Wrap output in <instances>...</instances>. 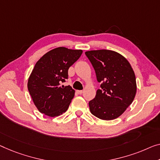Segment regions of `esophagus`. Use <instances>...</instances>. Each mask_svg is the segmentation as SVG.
Returning <instances> with one entry per match:
<instances>
[{
  "mask_svg": "<svg viewBox=\"0 0 160 160\" xmlns=\"http://www.w3.org/2000/svg\"><path fill=\"white\" fill-rule=\"evenodd\" d=\"M76 92H77L78 94L80 95V94L82 93V90H77V91H76Z\"/></svg>",
  "mask_w": 160,
  "mask_h": 160,
  "instance_id": "1",
  "label": "esophagus"
}]
</instances>
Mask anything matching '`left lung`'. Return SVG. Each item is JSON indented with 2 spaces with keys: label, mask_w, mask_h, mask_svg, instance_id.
Instances as JSON below:
<instances>
[{
  "label": "left lung",
  "mask_w": 160,
  "mask_h": 160,
  "mask_svg": "<svg viewBox=\"0 0 160 160\" xmlns=\"http://www.w3.org/2000/svg\"><path fill=\"white\" fill-rule=\"evenodd\" d=\"M85 55L101 83L95 98L89 102L90 112L102 120L118 118L132 104L137 92L132 66L124 57L111 50H92Z\"/></svg>",
  "instance_id": "1"
}]
</instances>
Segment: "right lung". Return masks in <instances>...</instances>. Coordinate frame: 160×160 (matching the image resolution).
<instances>
[{
    "instance_id": "obj_1",
    "label": "right lung",
    "mask_w": 160,
    "mask_h": 160,
    "mask_svg": "<svg viewBox=\"0 0 160 160\" xmlns=\"http://www.w3.org/2000/svg\"><path fill=\"white\" fill-rule=\"evenodd\" d=\"M82 51L57 47L40 58L28 80V90L38 110L54 117L68 110L75 95L72 87L61 85L68 78V70Z\"/></svg>"
}]
</instances>
